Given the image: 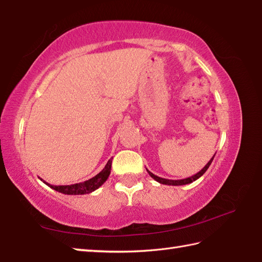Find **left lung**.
I'll list each match as a JSON object with an SVG mask.
<instances>
[{
  "label": "left lung",
  "mask_w": 262,
  "mask_h": 262,
  "mask_svg": "<svg viewBox=\"0 0 262 262\" xmlns=\"http://www.w3.org/2000/svg\"><path fill=\"white\" fill-rule=\"evenodd\" d=\"M215 155H216V154H215ZM215 155H213L210 161L206 164V166H205L204 168H202V169L200 170V172L194 174L193 176H190V178H186V179H183V180H167V179L159 178V176L152 174L151 172H149L148 169H147V172L149 173V175H150L155 181H157V182L161 183V184H165V185H185V184H190V183L193 182V181L198 180V179L200 178V176H202V175L205 174V172L208 169V167L210 166V164H211V162H212L213 157H215Z\"/></svg>",
  "instance_id": "8db88e82"
}]
</instances>
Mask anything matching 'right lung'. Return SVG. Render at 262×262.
Masks as SVG:
<instances>
[{
	"mask_svg": "<svg viewBox=\"0 0 262 262\" xmlns=\"http://www.w3.org/2000/svg\"><path fill=\"white\" fill-rule=\"evenodd\" d=\"M112 157L107 164L105 165V167L101 169V172H99L97 175H95L94 178L89 179L84 182H80V183H74L70 185H52L50 183L45 182L44 180H41L46 185H49L50 188L53 190H55L57 192H61L63 194H72V195H77V194H87V193H92L95 190H97L99 186L103 185L106 180L108 179V176L111 174V167H112Z\"/></svg>",
	"mask_w": 262,
	"mask_h": 262,
	"instance_id": "obj_1",
	"label": "right lung"
}]
</instances>
